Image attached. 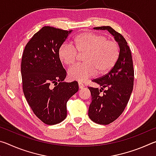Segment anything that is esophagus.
I'll use <instances>...</instances> for the list:
<instances>
[{"label": "esophagus", "mask_w": 156, "mask_h": 156, "mask_svg": "<svg viewBox=\"0 0 156 156\" xmlns=\"http://www.w3.org/2000/svg\"><path fill=\"white\" fill-rule=\"evenodd\" d=\"M78 87L80 89H83L84 86L83 83H80V82H78Z\"/></svg>", "instance_id": "esophagus-1"}]
</instances>
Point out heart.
<instances>
[{"instance_id":"heart-1","label":"heart","mask_w":156,"mask_h":156,"mask_svg":"<svg viewBox=\"0 0 156 156\" xmlns=\"http://www.w3.org/2000/svg\"><path fill=\"white\" fill-rule=\"evenodd\" d=\"M78 54H84V63L70 68L68 76L71 80L84 82L97 73L103 75L109 72L118 61L120 48L116 41L88 31L78 34L72 44H62L58 51L60 61L69 67L76 62Z\"/></svg>"}]
</instances>
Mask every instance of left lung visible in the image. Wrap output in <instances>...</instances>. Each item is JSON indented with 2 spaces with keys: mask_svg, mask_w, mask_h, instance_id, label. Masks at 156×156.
Here are the masks:
<instances>
[{
  "mask_svg": "<svg viewBox=\"0 0 156 156\" xmlns=\"http://www.w3.org/2000/svg\"><path fill=\"white\" fill-rule=\"evenodd\" d=\"M94 29L107 30L114 36L120 47L119 58L114 67L107 74L92 80L101 87L100 89L88 87L91 94L89 117L94 122L107 125L122 114L130 98L134 80L133 60L127 42L120 33L109 26Z\"/></svg>",
  "mask_w": 156,
  "mask_h": 156,
  "instance_id": "1",
  "label": "left lung"
}]
</instances>
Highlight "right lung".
I'll use <instances>...</instances> for the list:
<instances>
[{"label": "right lung", "instance_id": "right-lung-1", "mask_svg": "<svg viewBox=\"0 0 156 156\" xmlns=\"http://www.w3.org/2000/svg\"><path fill=\"white\" fill-rule=\"evenodd\" d=\"M72 31L44 26L30 39L23 54V93L34 114L48 125L65 119L68 100L78 91L76 81L63 82L67 73L58 56L60 46Z\"/></svg>", "mask_w": 156, "mask_h": 156}]
</instances>
